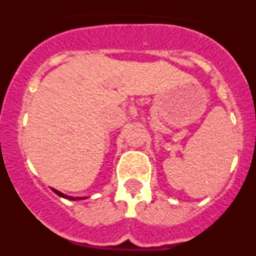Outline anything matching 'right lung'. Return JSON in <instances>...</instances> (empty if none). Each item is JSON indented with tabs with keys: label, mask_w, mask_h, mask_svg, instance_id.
I'll use <instances>...</instances> for the list:
<instances>
[{
	"label": "right lung",
	"mask_w": 256,
	"mask_h": 256,
	"mask_svg": "<svg viewBox=\"0 0 256 256\" xmlns=\"http://www.w3.org/2000/svg\"><path fill=\"white\" fill-rule=\"evenodd\" d=\"M52 191L55 192L56 195H58V196H60V198H68V200H73V201H76V200H84V198H73V196H68V195H64V194H62V192L58 191V190H55V188H52Z\"/></svg>",
	"instance_id": "right-lung-1"
}]
</instances>
